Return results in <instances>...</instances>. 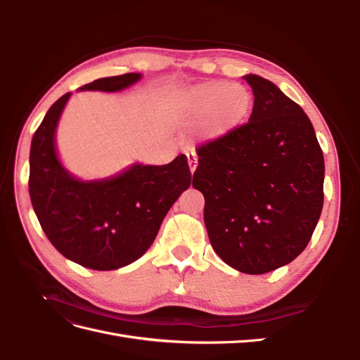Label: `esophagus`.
I'll return each instance as SVG.
<instances>
[{
  "label": "esophagus",
  "mask_w": 360,
  "mask_h": 360,
  "mask_svg": "<svg viewBox=\"0 0 360 360\" xmlns=\"http://www.w3.org/2000/svg\"><path fill=\"white\" fill-rule=\"evenodd\" d=\"M188 162H189V168H191V172L193 174L195 169H197V165H198V158L195 153H188Z\"/></svg>",
  "instance_id": "obj_1"
}]
</instances>
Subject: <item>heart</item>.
<instances>
[{
    "label": "heart",
    "mask_w": 360,
    "mask_h": 360,
    "mask_svg": "<svg viewBox=\"0 0 360 360\" xmlns=\"http://www.w3.org/2000/svg\"><path fill=\"white\" fill-rule=\"evenodd\" d=\"M160 110L172 122L193 124L201 120L200 135L213 141L240 124L252 106V96L243 85L222 81L202 82L180 93L162 96Z\"/></svg>",
    "instance_id": "b5f03b06"
}]
</instances>
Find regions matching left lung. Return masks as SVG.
Listing matches in <instances>:
<instances>
[{"mask_svg":"<svg viewBox=\"0 0 360 360\" xmlns=\"http://www.w3.org/2000/svg\"><path fill=\"white\" fill-rule=\"evenodd\" d=\"M249 122L197 148L192 186L204 195L214 252L233 269L263 275L303 252L320 219L324 159L302 108L261 76Z\"/></svg>","mask_w":360,"mask_h":360,"instance_id":"1","label":"left lung"}]
</instances>
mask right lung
Here are the masks:
<instances>
[{"label": "right lung", "instance_id": "1", "mask_svg": "<svg viewBox=\"0 0 360 360\" xmlns=\"http://www.w3.org/2000/svg\"><path fill=\"white\" fill-rule=\"evenodd\" d=\"M139 73L101 78L81 90L118 91ZM70 93L46 112L31 141L30 198L49 242L60 254L93 270H115L134 263L151 246L163 217L191 184L188 158L168 165H134L120 176L84 183L57 159L56 127Z\"/></svg>", "mask_w": 360, "mask_h": 360}]
</instances>
